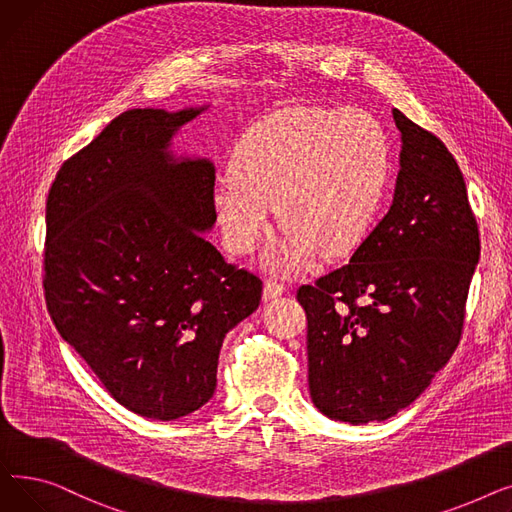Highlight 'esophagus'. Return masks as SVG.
Returning a JSON list of instances; mask_svg holds the SVG:
<instances>
[{
    "label": "esophagus",
    "mask_w": 512,
    "mask_h": 512,
    "mask_svg": "<svg viewBox=\"0 0 512 512\" xmlns=\"http://www.w3.org/2000/svg\"><path fill=\"white\" fill-rule=\"evenodd\" d=\"M284 290H286L284 284H280L278 280L270 278V280L265 282V286H263V299H265V301H272V299L280 297V294H282Z\"/></svg>",
    "instance_id": "obj_1"
}]
</instances>
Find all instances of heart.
<instances>
[{"mask_svg":"<svg viewBox=\"0 0 512 512\" xmlns=\"http://www.w3.org/2000/svg\"><path fill=\"white\" fill-rule=\"evenodd\" d=\"M230 170L213 191L226 249L253 253L270 232L278 203L286 232L272 263L290 272L319 247L340 255L361 245L388 195L392 149L380 120L361 107H315L247 130Z\"/></svg>","mask_w":512,"mask_h":512,"instance_id":"heart-1","label":"heart"}]
</instances>
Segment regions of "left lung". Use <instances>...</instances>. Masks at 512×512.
Returning a JSON list of instances; mask_svg holds the SVG:
<instances>
[{"label": "left lung", "mask_w": 512, "mask_h": 512, "mask_svg": "<svg viewBox=\"0 0 512 512\" xmlns=\"http://www.w3.org/2000/svg\"><path fill=\"white\" fill-rule=\"evenodd\" d=\"M394 201L351 261L303 284L309 392L338 421H384L429 386L461 342L479 228L446 145L394 110Z\"/></svg>", "instance_id": "8db88e82"}]
</instances>
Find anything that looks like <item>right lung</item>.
Segmentation results:
<instances>
[{"mask_svg": "<svg viewBox=\"0 0 512 512\" xmlns=\"http://www.w3.org/2000/svg\"><path fill=\"white\" fill-rule=\"evenodd\" d=\"M201 110L120 114L64 161L45 207L53 324L116 402L159 421L213 396L224 336L263 288L201 234L218 218L213 166L168 153Z\"/></svg>", "mask_w": 512, "mask_h": 512, "instance_id": "add662e5", "label": "right lung"}]
</instances>
